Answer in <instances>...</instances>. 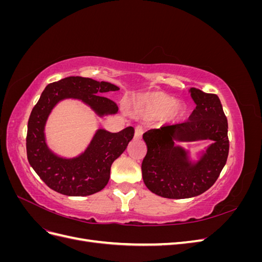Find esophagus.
<instances>
[{"mask_svg":"<svg viewBox=\"0 0 262 262\" xmlns=\"http://www.w3.org/2000/svg\"><path fill=\"white\" fill-rule=\"evenodd\" d=\"M142 134H143V128L141 125L136 126V131H134V138L136 139H141Z\"/></svg>","mask_w":262,"mask_h":262,"instance_id":"esophagus-1","label":"esophagus"}]
</instances>
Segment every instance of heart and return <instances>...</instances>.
Returning <instances> with one entry per match:
<instances>
[{
	"instance_id": "1",
	"label": "heart",
	"mask_w": 262,
	"mask_h": 262,
	"mask_svg": "<svg viewBox=\"0 0 262 262\" xmlns=\"http://www.w3.org/2000/svg\"><path fill=\"white\" fill-rule=\"evenodd\" d=\"M142 105L149 114L162 116L167 113H171L173 118H180L185 113V108L181 104L175 101L168 95L164 93H152L142 98Z\"/></svg>"
}]
</instances>
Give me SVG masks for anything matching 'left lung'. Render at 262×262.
<instances>
[{
    "instance_id": "left-lung-1",
    "label": "left lung",
    "mask_w": 262,
    "mask_h": 262,
    "mask_svg": "<svg viewBox=\"0 0 262 262\" xmlns=\"http://www.w3.org/2000/svg\"><path fill=\"white\" fill-rule=\"evenodd\" d=\"M195 109L189 120L165 124L143 134L147 152L142 162V177L153 193L168 199H187L210 189L226 164L229 141L227 118L215 94L190 90ZM212 139L206 154L195 164L173 140Z\"/></svg>"
}]
</instances>
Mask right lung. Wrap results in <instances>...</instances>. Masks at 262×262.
<instances>
[{"label":"right lung","instance_id":"right-lung-1","mask_svg":"<svg viewBox=\"0 0 262 262\" xmlns=\"http://www.w3.org/2000/svg\"><path fill=\"white\" fill-rule=\"evenodd\" d=\"M115 91L119 87L114 84L82 76H69L47 85L29 116L26 149L30 166L50 189L66 195L84 196L100 191L108 184L112 164L134 136L132 126L117 133L98 130L85 152L71 160L51 152L43 130L52 108L66 98L81 99L98 116L116 114V102L102 96Z\"/></svg>","mask_w":262,"mask_h":262}]
</instances>
